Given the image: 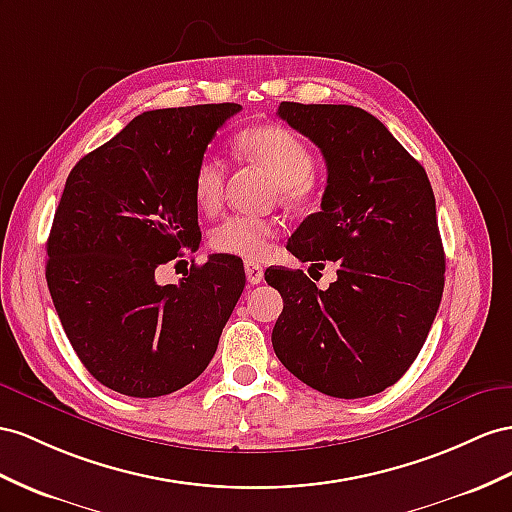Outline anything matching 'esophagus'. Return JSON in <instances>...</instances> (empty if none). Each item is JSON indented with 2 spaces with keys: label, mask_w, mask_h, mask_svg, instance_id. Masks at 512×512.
Wrapping results in <instances>:
<instances>
[{
  "label": "esophagus",
  "mask_w": 512,
  "mask_h": 512,
  "mask_svg": "<svg viewBox=\"0 0 512 512\" xmlns=\"http://www.w3.org/2000/svg\"><path fill=\"white\" fill-rule=\"evenodd\" d=\"M244 272H246V279L251 285H257L264 281V268H261L257 261H244Z\"/></svg>",
  "instance_id": "1"
}]
</instances>
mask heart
<instances>
[{
	"label": "heart",
	"mask_w": 512,
	"mask_h": 512,
	"mask_svg": "<svg viewBox=\"0 0 512 512\" xmlns=\"http://www.w3.org/2000/svg\"><path fill=\"white\" fill-rule=\"evenodd\" d=\"M235 153L255 162L277 179L281 201L305 205L316 194V181L311 173L316 157L294 129L283 125H255L240 131L235 138ZM227 164L216 153H203L194 166L192 192L203 212L212 214L225 196ZM277 233L274 222L255 216H227L209 233V244L220 253L240 257H259Z\"/></svg>",
	"instance_id": "b5f03b06"
}]
</instances>
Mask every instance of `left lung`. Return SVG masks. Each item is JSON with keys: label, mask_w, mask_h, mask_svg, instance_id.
I'll return each mask as SVG.
<instances>
[{"label": "left lung", "mask_w": 512, "mask_h": 512, "mask_svg": "<svg viewBox=\"0 0 512 512\" xmlns=\"http://www.w3.org/2000/svg\"><path fill=\"white\" fill-rule=\"evenodd\" d=\"M281 119L326 162L322 212L287 242L300 261H335L318 290L303 270L272 268L283 298L272 329L279 361L333 398H365L398 383L422 350L443 294L445 255L424 166L355 106L283 101Z\"/></svg>", "instance_id": "obj_1"}]
</instances>
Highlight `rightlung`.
<instances>
[{
  "instance_id": "right-lung-1",
  "label": "right lung",
  "mask_w": 512,
  "mask_h": 512,
  "mask_svg": "<svg viewBox=\"0 0 512 512\" xmlns=\"http://www.w3.org/2000/svg\"><path fill=\"white\" fill-rule=\"evenodd\" d=\"M240 110L142 112L64 183L47 240L49 294L84 368L123 396H166L201 376L244 290V266L225 255L179 285L155 281L183 248H199L194 166Z\"/></svg>"
}]
</instances>
